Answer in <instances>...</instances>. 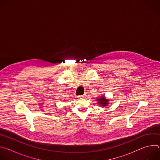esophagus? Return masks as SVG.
<instances>
[{
	"label": "esophagus",
	"instance_id": "obj_1",
	"mask_svg": "<svg viewBox=\"0 0 160 160\" xmlns=\"http://www.w3.org/2000/svg\"><path fill=\"white\" fill-rule=\"evenodd\" d=\"M85 95H83V96H79V98H85Z\"/></svg>",
	"mask_w": 160,
	"mask_h": 160
}]
</instances>
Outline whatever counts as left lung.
Masks as SVG:
<instances>
[{
  "instance_id": "obj_1",
  "label": "left lung",
  "mask_w": 160,
  "mask_h": 160,
  "mask_svg": "<svg viewBox=\"0 0 160 160\" xmlns=\"http://www.w3.org/2000/svg\"><path fill=\"white\" fill-rule=\"evenodd\" d=\"M97 101H98V103H99V104L102 107H104L109 104V99H106L104 96H101L99 99H98Z\"/></svg>"
}]
</instances>
